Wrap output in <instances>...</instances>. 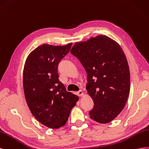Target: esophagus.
Wrapping results in <instances>:
<instances>
[{
  "label": "esophagus",
  "instance_id": "esophagus-1",
  "mask_svg": "<svg viewBox=\"0 0 149 149\" xmlns=\"http://www.w3.org/2000/svg\"><path fill=\"white\" fill-rule=\"evenodd\" d=\"M77 94L79 97H82L84 95V92H82V91H79L77 93Z\"/></svg>",
  "mask_w": 149,
  "mask_h": 149
}]
</instances>
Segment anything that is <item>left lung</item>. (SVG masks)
<instances>
[{
    "instance_id": "obj_1",
    "label": "left lung",
    "mask_w": 149,
    "mask_h": 149,
    "mask_svg": "<svg viewBox=\"0 0 149 149\" xmlns=\"http://www.w3.org/2000/svg\"><path fill=\"white\" fill-rule=\"evenodd\" d=\"M70 53L87 74L86 89L93 101L90 117L100 124L113 120L124 109L130 92V71L125 55L116 41L99 35L74 44Z\"/></svg>"
}]
</instances>
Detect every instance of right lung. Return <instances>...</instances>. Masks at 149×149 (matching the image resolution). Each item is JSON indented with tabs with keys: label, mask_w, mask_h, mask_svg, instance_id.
<instances>
[{
	"label": "right lung",
	"mask_w": 149,
	"mask_h": 149,
	"mask_svg": "<svg viewBox=\"0 0 149 149\" xmlns=\"http://www.w3.org/2000/svg\"><path fill=\"white\" fill-rule=\"evenodd\" d=\"M72 44H42L29 54L25 62L23 87L29 109L38 121L50 129L66 124L79 100L58 80V63Z\"/></svg>",
	"instance_id": "obj_1"
}]
</instances>
